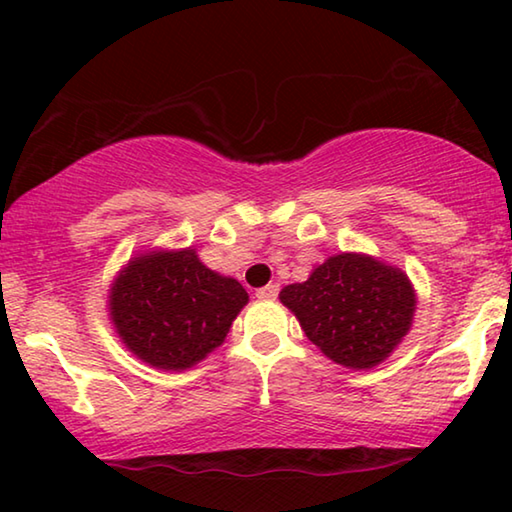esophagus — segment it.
Listing matches in <instances>:
<instances>
[{
    "label": "esophagus",
    "instance_id": "34e87169",
    "mask_svg": "<svg viewBox=\"0 0 512 512\" xmlns=\"http://www.w3.org/2000/svg\"><path fill=\"white\" fill-rule=\"evenodd\" d=\"M277 293H280V284L273 282V284H266V287H262V289H257L255 296L259 300H275Z\"/></svg>",
    "mask_w": 512,
    "mask_h": 512
}]
</instances>
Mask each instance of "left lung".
<instances>
[{
  "label": "left lung",
  "instance_id": "obj_1",
  "mask_svg": "<svg viewBox=\"0 0 512 512\" xmlns=\"http://www.w3.org/2000/svg\"><path fill=\"white\" fill-rule=\"evenodd\" d=\"M280 302L327 359L370 370L411 332L418 298L402 268L366 253H339L318 264L307 282L284 287Z\"/></svg>",
  "mask_w": 512,
  "mask_h": 512
}]
</instances>
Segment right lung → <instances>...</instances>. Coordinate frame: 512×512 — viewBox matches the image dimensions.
Instances as JSON below:
<instances>
[{
  "label": "right lung",
  "instance_id": "add662e5",
  "mask_svg": "<svg viewBox=\"0 0 512 512\" xmlns=\"http://www.w3.org/2000/svg\"><path fill=\"white\" fill-rule=\"evenodd\" d=\"M246 305V289L207 268L192 246L137 253L108 289L110 323L126 350L173 372L219 348Z\"/></svg>",
  "mask_w": 512,
  "mask_h": 512
}]
</instances>
